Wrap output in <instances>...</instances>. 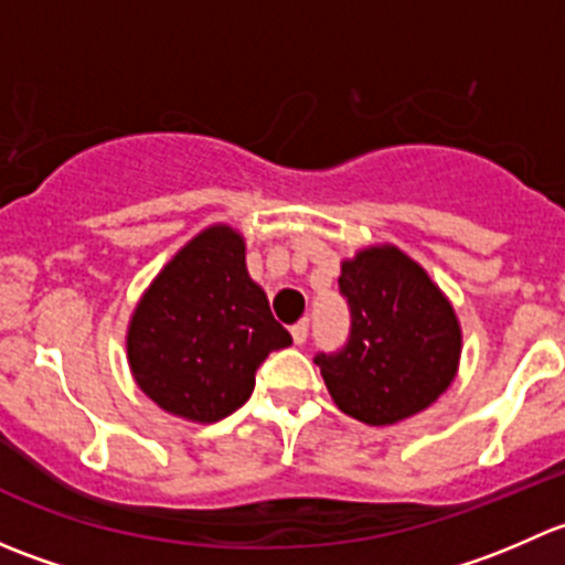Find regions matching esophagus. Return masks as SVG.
I'll return each mask as SVG.
<instances>
[{"mask_svg":"<svg viewBox=\"0 0 565 565\" xmlns=\"http://www.w3.org/2000/svg\"><path fill=\"white\" fill-rule=\"evenodd\" d=\"M292 339L295 344H303L309 339V319H300V322L292 324Z\"/></svg>","mask_w":565,"mask_h":565,"instance_id":"obj_1","label":"esophagus"}]
</instances>
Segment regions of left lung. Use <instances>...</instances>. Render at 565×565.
<instances>
[{"label": "left lung", "instance_id": "8db88e82", "mask_svg": "<svg viewBox=\"0 0 565 565\" xmlns=\"http://www.w3.org/2000/svg\"><path fill=\"white\" fill-rule=\"evenodd\" d=\"M339 292L350 339L315 363L341 413L388 426L437 402L457 377L461 330L424 267L396 246L363 248L341 262Z\"/></svg>", "mask_w": 565, "mask_h": 565}]
</instances>
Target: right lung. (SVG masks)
Masks as SVG:
<instances>
[{
  "mask_svg": "<svg viewBox=\"0 0 565 565\" xmlns=\"http://www.w3.org/2000/svg\"><path fill=\"white\" fill-rule=\"evenodd\" d=\"M292 335L246 270L241 232L218 224L158 273L128 324L136 385L167 413L213 424L248 402L256 369Z\"/></svg>",
  "mask_w": 565,
  "mask_h": 565,
  "instance_id": "add662e5",
  "label": "right lung"
}]
</instances>
